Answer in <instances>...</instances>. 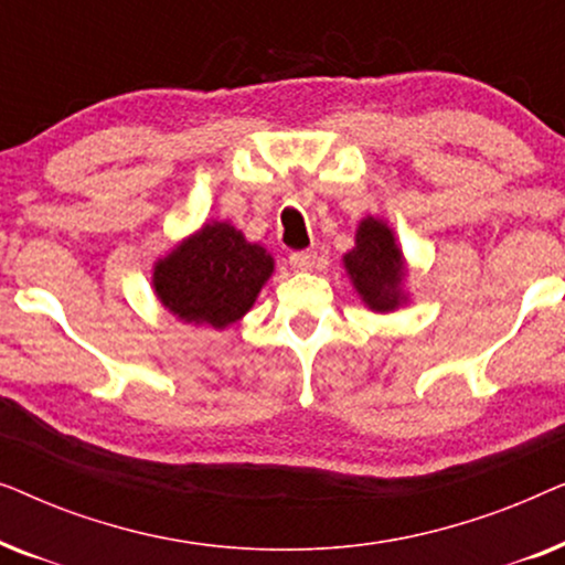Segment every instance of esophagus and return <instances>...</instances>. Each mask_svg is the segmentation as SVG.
<instances>
[{"instance_id": "34e87169", "label": "esophagus", "mask_w": 565, "mask_h": 565, "mask_svg": "<svg viewBox=\"0 0 565 565\" xmlns=\"http://www.w3.org/2000/svg\"><path fill=\"white\" fill-rule=\"evenodd\" d=\"M316 265V252L306 249V252H292L290 254V267L292 269H300V273H308V269H313Z\"/></svg>"}]
</instances>
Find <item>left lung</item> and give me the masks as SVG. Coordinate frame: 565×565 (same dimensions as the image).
I'll return each mask as SVG.
<instances>
[{
    "instance_id": "1",
    "label": "left lung",
    "mask_w": 565,
    "mask_h": 565,
    "mask_svg": "<svg viewBox=\"0 0 565 565\" xmlns=\"http://www.w3.org/2000/svg\"><path fill=\"white\" fill-rule=\"evenodd\" d=\"M344 273L362 303L375 313H393L412 300L406 288L408 262L396 231L377 215H365L354 231V246L342 257Z\"/></svg>"
}]
</instances>
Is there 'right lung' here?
I'll return each instance as SVG.
<instances>
[{
	"mask_svg": "<svg viewBox=\"0 0 565 565\" xmlns=\"http://www.w3.org/2000/svg\"><path fill=\"white\" fill-rule=\"evenodd\" d=\"M273 273L265 246L231 221H205L153 262L151 288L174 319L223 331L252 311Z\"/></svg>",
	"mask_w": 565,
	"mask_h": 565,
	"instance_id": "add662e5",
	"label": "right lung"
}]
</instances>
